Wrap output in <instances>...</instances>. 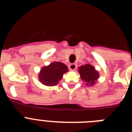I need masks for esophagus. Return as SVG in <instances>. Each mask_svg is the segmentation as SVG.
Listing matches in <instances>:
<instances>
[{
    "label": "esophagus",
    "instance_id": "34e87169",
    "mask_svg": "<svg viewBox=\"0 0 132 132\" xmlns=\"http://www.w3.org/2000/svg\"><path fill=\"white\" fill-rule=\"evenodd\" d=\"M68 68L70 70H75L77 68V64H70L68 66Z\"/></svg>",
    "mask_w": 132,
    "mask_h": 132
}]
</instances>
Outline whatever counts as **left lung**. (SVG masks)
<instances>
[{
	"mask_svg": "<svg viewBox=\"0 0 132 132\" xmlns=\"http://www.w3.org/2000/svg\"><path fill=\"white\" fill-rule=\"evenodd\" d=\"M78 72L81 79H82L87 86H93L96 84L99 78V72L95 69L94 66L86 64L79 67Z\"/></svg>",
	"mask_w": 132,
	"mask_h": 132,
	"instance_id": "1",
	"label": "left lung"
}]
</instances>
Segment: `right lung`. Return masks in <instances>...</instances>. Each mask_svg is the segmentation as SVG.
Listing matches in <instances>:
<instances>
[{
  "label": "right lung",
  "instance_id": "obj_1",
  "mask_svg": "<svg viewBox=\"0 0 132 132\" xmlns=\"http://www.w3.org/2000/svg\"><path fill=\"white\" fill-rule=\"evenodd\" d=\"M68 72L66 64L60 62H53L48 66H43L38 74L39 81L46 86H54L63 77L64 74Z\"/></svg>",
  "mask_w": 132,
  "mask_h": 132
}]
</instances>
